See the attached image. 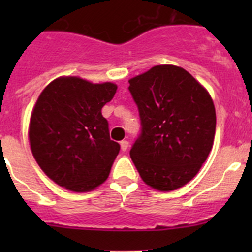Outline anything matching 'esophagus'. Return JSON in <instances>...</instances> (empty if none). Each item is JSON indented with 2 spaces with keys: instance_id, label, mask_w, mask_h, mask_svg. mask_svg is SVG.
Segmentation results:
<instances>
[{
  "instance_id": "1",
  "label": "esophagus",
  "mask_w": 252,
  "mask_h": 252,
  "mask_svg": "<svg viewBox=\"0 0 252 252\" xmlns=\"http://www.w3.org/2000/svg\"><path fill=\"white\" fill-rule=\"evenodd\" d=\"M128 146H129V142L126 140H122L121 141V149L122 151H126L128 150Z\"/></svg>"
}]
</instances>
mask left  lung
I'll use <instances>...</instances> for the list:
<instances>
[{
	"instance_id": "1",
	"label": "left lung",
	"mask_w": 252,
	"mask_h": 252,
	"mask_svg": "<svg viewBox=\"0 0 252 252\" xmlns=\"http://www.w3.org/2000/svg\"><path fill=\"white\" fill-rule=\"evenodd\" d=\"M141 121L130 157L141 179L159 191L182 188L213 145L216 111L207 90L177 65H155L129 80Z\"/></svg>"
}]
</instances>
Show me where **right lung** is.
<instances>
[{
	"label": "right lung",
	"instance_id": "add662e5",
	"mask_svg": "<svg viewBox=\"0 0 252 252\" xmlns=\"http://www.w3.org/2000/svg\"><path fill=\"white\" fill-rule=\"evenodd\" d=\"M116 91L113 83L62 77L40 94L30 118V147L40 168L56 184L86 192L108 178L121 146L110 139L101 110Z\"/></svg>",
	"mask_w": 252,
	"mask_h": 252
}]
</instances>
